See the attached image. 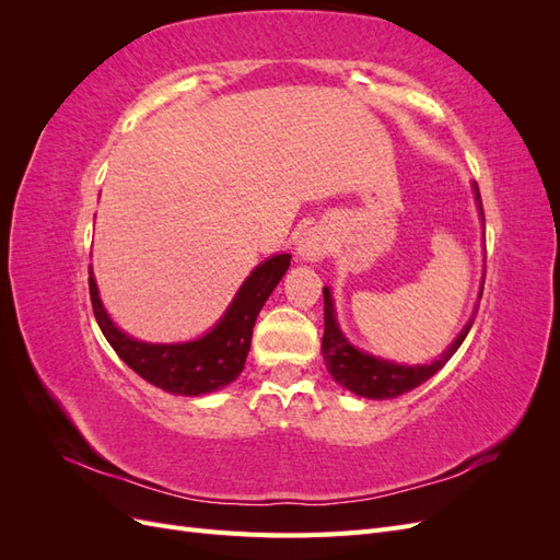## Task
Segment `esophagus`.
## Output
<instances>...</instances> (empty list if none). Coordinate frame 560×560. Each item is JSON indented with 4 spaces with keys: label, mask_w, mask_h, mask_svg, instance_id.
I'll list each match as a JSON object with an SVG mask.
<instances>
[{
    "label": "esophagus",
    "mask_w": 560,
    "mask_h": 560,
    "mask_svg": "<svg viewBox=\"0 0 560 560\" xmlns=\"http://www.w3.org/2000/svg\"><path fill=\"white\" fill-rule=\"evenodd\" d=\"M327 249H329V243L325 238V233H322L317 226L303 231L299 243H296V254L303 261H317L325 257Z\"/></svg>",
    "instance_id": "obj_1"
}]
</instances>
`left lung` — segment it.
<instances>
[{
    "instance_id": "1",
    "label": "left lung",
    "mask_w": 560,
    "mask_h": 560,
    "mask_svg": "<svg viewBox=\"0 0 560 560\" xmlns=\"http://www.w3.org/2000/svg\"><path fill=\"white\" fill-rule=\"evenodd\" d=\"M474 191H477V202H479V212L483 222V206H481V194L477 184H474ZM322 292H325V336H322V354H325L329 374L338 385H343L346 389H350V393L366 399H393L404 393H411L413 387L432 378L436 371L453 358L455 350L463 346L465 336L469 334L474 317H477V311H479V306L474 308V315L469 317L465 329L457 334V338L448 346V350L442 354V358L430 364L406 366V364L374 358V354L354 348L341 331V327H338L329 287H325ZM481 292H483V284H481Z\"/></svg>"
}]
</instances>
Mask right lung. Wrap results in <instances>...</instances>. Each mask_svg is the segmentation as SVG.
Listing matches in <instances>:
<instances>
[{
    "instance_id": "add662e5",
    "label": "right lung",
    "mask_w": 560,
    "mask_h": 560,
    "mask_svg": "<svg viewBox=\"0 0 560 560\" xmlns=\"http://www.w3.org/2000/svg\"><path fill=\"white\" fill-rule=\"evenodd\" d=\"M290 254H278L254 268L212 331L189 343H144L124 334L103 308L91 270L89 290L93 313L118 358L147 383L171 395H208L241 376L252 343L254 322L270 292L290 268Z\"/></svg>"
}]
</instances>
